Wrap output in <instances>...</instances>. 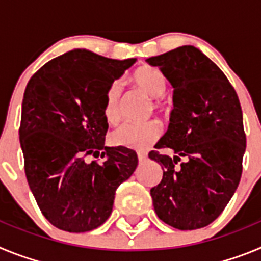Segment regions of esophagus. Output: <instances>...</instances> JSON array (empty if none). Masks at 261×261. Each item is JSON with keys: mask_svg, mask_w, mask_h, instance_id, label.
I'll return each mask as SVG.
<instances>
[{"mask_svg": "<svg viewBox=\"0 0 261 261\" xmlns=\"http://www.w3.org/2000/svg\"><path fill=\"white\" fill-rule=\"evenodd\" d=\"M137 156H138V161H140V162H145L147 158V155L145 153H138Z\"/></svg>", "mask_w": 261, "mask_h": 261, "instance_id": "34e87169", "label": "esophagus"}]
</instances>
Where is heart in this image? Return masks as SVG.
I'll return each instance as SVG.
<instances>
[{"mask_svg":"<svg viewBox=\"0 0 261 261\" xmlns=\"http://www.w3.org/2000/svg\"><path fill=\"white\" fill-rule=\"evenodd\" d=\"M133 81L138 89L151 98H159L167 91V78L155 66L144 65L133 73ZM121 98H123V85L120 81H115L106 91L103 114L110 124H116L121 117ZM154 105L161 107L162 102L155 100ZM162 136V125L156 120L145 123H125L111 135V141L116 146L144 151L153 146Z\"/></svg>","mask_w":261,"mask_h":261,"instance_id":"obj_1","label":"heart"}]
</instances>
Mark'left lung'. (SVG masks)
Segmentation results:
<instances>
[{"mask_svg": "<svg viewBox=\"0 0 261 261\" xmlns=\"http://www.w3.org/2000/svg\"><path fill=\"white\" fill-rule=\"evenodd\" d=\"M174 87V110L156 149L162 181L150 190L159 220L179 230L201 229L226 208L242 176L246 150L241 103L218 66L192 45L150 57ZM185 161L181 162V158Z\"/></svg>", "mask_w": 261, "mask_h": 261, "instance_id": "obj_1", "label": "left lung"}]
</instances>
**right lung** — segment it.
<instances>
[{
  "instance_id": "obj_1",
  "label": "right lung",
  "mask_w": 261,
  "mask_h": 261,
  "mask_svg": "<svg viewBox=\"0 0 261 261\" xmlns=\"http://www.w3.org/2000/svg\"><path fill=\"white\" fill-rule=\"evenodd\" d=\"M135 62L74 49L48 61L27 84L19 126L24 172L39 209L57 229L85 232L105 223L117 187L137 167L135 150L105 146L103 114L107 89Z\"/></svg>"
}]
</instances>
